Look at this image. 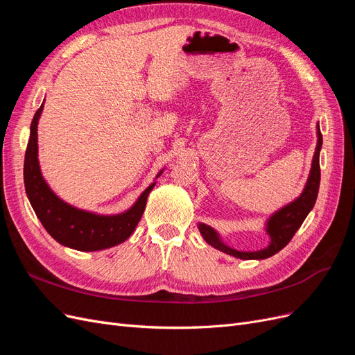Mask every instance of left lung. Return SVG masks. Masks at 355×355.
<instances>
[{
	"instance_id": "1",
	"label": "left lung",
	"mask_w": 355,
	"mask_h": 355,
	"mask_svg": "<svg viewBox=\"0 0 355 355\" xmlns=\"http://www.w3.org/2000/svg\"><path fill=\"white\" fill-rule=\"evenodd\" d=\"M321 145H323V136L320 132V125L317 124V146L315 153L313 157V164H311L309 176L305 184V188L296 200L288 202L287 206L283 209L277 210L271 218L266 220L265 231L270 235V244H268L265 249L256 250V252H241L235 250L232 247L227 245L220 235L214 231L211 227L206 223H198V230L202 235V239L206 240L211 247L218 249L223 253L231 254L234 257H239V259H266V257H271L272 254L280 252L283 247L288 244V241L293 239L295 232L300 228V225L304 223L308 213L313 210L317 196H318V188H320V151Z\"/></svg>"
}]
</instances>
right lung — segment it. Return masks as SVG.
<instances>
[{
  "instance_id": "obj_1",
  "label": "right lung",
  "mask_w": 355,
  "mask_h": 355,
  "mask_svg": "<svg viewBox=\"0 0 355 355\" xmlns=\"http://www.w3.org/2000/svg\"><path fill=\"white\" fill-rule=\"evenodd\" d=\"M42 108H44V103H41L31 123V135L24 164L26 196L37 218L53 239L69 249L96 252L121 244L130 237L136 225L141 220L148 196L155 187V182L142 192L130 209L118 214H98L81 210L60 200L42 178L40 168L37 130ZM161 173L163 170H159L157 178H159Z\"/></svg>"
}]
</instances>
